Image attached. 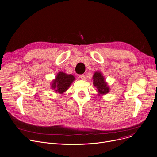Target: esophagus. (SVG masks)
Segmentation results:
<instances>
[{
  "label": "esophagus",
  "instance_id": "obj_1",
  "mask_svg": "<svg viewBox=\"0 0 157 157\" xmlns=\"http://www.w3.org/2000/svg\"><path fill=\"white\" fill-rule=\"evenodd\" d=\"M80 78L82 80H86V76H85V75H83V74L80 75Z\"/></svg>",
  "mask_w": 157,
  "mask_h": 157
}]
</instances>
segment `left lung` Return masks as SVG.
Masks as SVG:
<instances>
[{"instance_id": "1", "label": "left lung", "mask_w": 157, "mask_h": 157, "mask_svg": "<svg viewBox=\"0 0 157 157\" xmlns=\"http://www.w3.org/2000/svg\"><path fill=\"white\" fill-rule=\"evenodd\" d=\"M93 84L97 89L98 95H104L109 93L110 88L107 82L105 81L104 77L103 76L102 72L97 71L94 73L93 77Z\"/></svg>"}]
</instances>
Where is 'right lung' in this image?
Returning <instances> with one entry per match:
<instances>
[{
  "label": "right lung",
  "instance_id": "right-lung-1",
  "mask_svg": "<svg viewBox=\"0 0 157 157\" xmlns=\"http://www.w3.org/2000/svg\"><path fill=\"white\" fill-rule=\"evenodd\" d=\"M75 80V78L73 75L67 74L63 71H59L55 78L51 83L50 87L55 93L62 94L68 89Z\"/></svg>",
  "mask_w": 157,
  "mask_h": 157
}]
</instances>
